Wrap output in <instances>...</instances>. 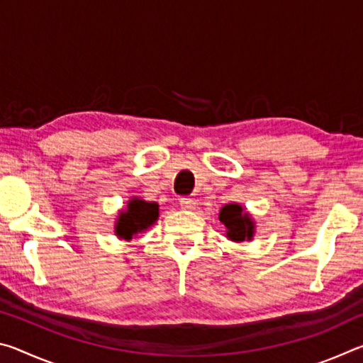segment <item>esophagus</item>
Here are the masks:
<instances>
[{"label": "esophagus", "instance_id": "34e87169", "mask_svg": "<svg viewBox=\"0 0 363 363\" xmlns=\"http://www.w3.org/2000/svg\"><path fill=\"white\" fill-rule=\"evenodd\" d=\"M179 201H181V206L184 208V210H194V206H195L194 199H189V196H182Z\"/></svg>", "mask_w": 363, "mask_h": 363}]
</instances>
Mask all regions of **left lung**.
Masks as SVG:
<instances>
[{"label":"left lung","instance_id":"8db88e82","mask_svg":"<svg viewBox=\"0 0 363 363\" xmlns=\"http://www.w3.org/2000/svg\"><path fill=\"white\" fill-rule=\"evenodd\" d=\"M219 220L225 225L227 237L232 238L233 242L250 240L253 237V220L250 219L247 213H243V208L240 205H225L219 213Z\"/></svg>","mask_w":363,"mask_h":363}]
</instances>
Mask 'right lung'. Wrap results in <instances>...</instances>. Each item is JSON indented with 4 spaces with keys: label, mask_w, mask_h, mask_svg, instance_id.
I'll list each match as a JSON object with an SVG mask.
<instances>
[{
    "label": "right lung",
    "mask_w": 363,
    "mask_h": 363,
    "mask_svg": "<svg viewBox=\"0 0 363 363\" xmlns=\"http://www.w3.org/2000/svg\"><path fill=\"white\" fill-rule=\"evenodd\" d=\"M158 218V205L134 199L128 203V210L123 211L116 223V235L130 240L134 233L145 230Z\"/></svg>",
    "instance_id": "right-lung-1"
}]
</instances>
